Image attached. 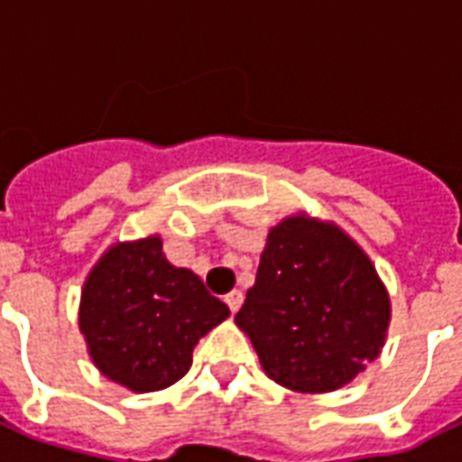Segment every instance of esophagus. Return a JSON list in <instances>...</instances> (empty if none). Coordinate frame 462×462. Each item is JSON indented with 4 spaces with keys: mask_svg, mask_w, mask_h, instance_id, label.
<instances>
[{
    "mask_svg": "<svg viewBox=\"0 0 462 462\" xmlns=\"http://www.w3.org/2000/svg\"><path fill=\"white\" fill-rule=\"evenodd\" d=\"M226 303H228V309H231V313H236V310H238L243 306V291H238V289H234V291H228V294H226Z\"/></svg>",
    "mask_w": 462,
    "mask_h": 462,
    "instance_id": "esophagus-1",
    "label": "esophagus"
}]
</instances>
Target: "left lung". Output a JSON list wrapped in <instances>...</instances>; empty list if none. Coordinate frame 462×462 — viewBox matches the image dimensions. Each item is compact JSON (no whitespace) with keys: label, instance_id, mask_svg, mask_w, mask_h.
Segmentation results:
<instances>
[{"label":"left lung","instance_id":"left-lung-1","mask_svg":"<svg viewBox=\"0 0 462 462\" xmlns=\"http://www.w3.org/2000/svg\"><path fill=\"white\" fill-rule=\"evenodd\" d=\"M236 325L274 383L332 393L381 356L391 294L352 236L296 212L270 228Z\"/></svg>","mask_w":462,"mask_h":462}]
</instances>
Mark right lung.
<instances>
[{
    "label": "right lung",
    "mask_w": 462,
    "mask_h": 462,
    "mask_svg": "<svg viewBox=\"0 0 462 462\" xmlns=\"http://www.w3.org/2000/svg\"><path fill=\"white\" fill-rule=\"evenodd\" d=\"M192 270L166 260L159 234L113 243L86 274L79 332L94 366L132 393L163 391L192 366V349L228 318Z\"/></svg>",
    "instance_id": "obj_1"
}]
</instances>
